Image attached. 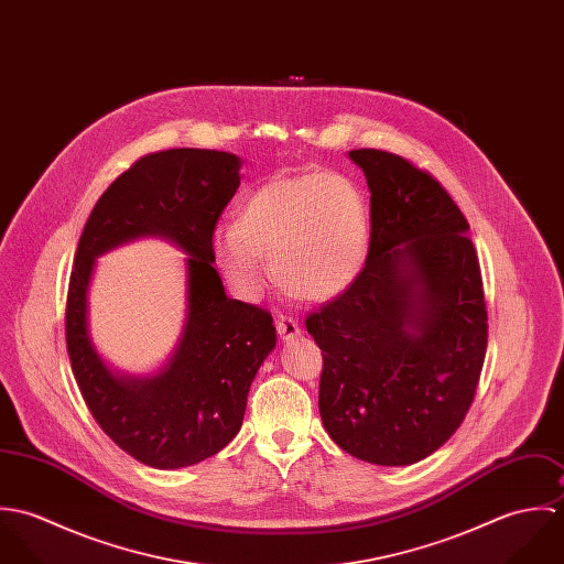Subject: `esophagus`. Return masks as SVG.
I'll use <instances>...</instances> for the list:
<instances>
[{"label": "esophagus", "mask_w": 564, "mask_h": 564, "mask_svg": "<svg viewBox=\"0 0 564 564\" xmlns=\"http://www.w3.org/2000/svg\"><path fill=\"white\" fill-rule=\"evenodd\" d=\"M275 327H278V336H280L282 340H293L295 336L302 334L300 325H297L295 319H291V317H278Z\"/></svg>", "instance_id": "1"}]
</instances>
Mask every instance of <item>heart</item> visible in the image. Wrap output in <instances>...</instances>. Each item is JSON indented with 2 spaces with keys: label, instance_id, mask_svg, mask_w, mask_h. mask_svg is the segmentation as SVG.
<instances>
[{
  "label": "heart",
  "instance_id": "obj_1",
  "mask_svg": "<svg viewBox=\"0 0 564 564\" xmlns=\"http://www.w3.org/2000/svg\"><path fill=\"white\" fill-rule=\"evenodd\" d=\"M213 251L245 297H256L267 284V258L286 291L308 302H329L365 267L367 202L343 175H275L237 206L235 228L213 235Z\"/></svg>",
  "mask_w": 564,
  "mask_h": 564
}]
</instances>
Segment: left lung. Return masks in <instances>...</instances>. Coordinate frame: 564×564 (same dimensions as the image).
<instances>
[{
  "label": "left lung",
  "instance_id": "obj_1",
  "mask_svg": "<svg viewBox=\"0 0 564 564\" xmlns=\"http://www.w3.org/2000/svg\"><path fill=\"white\" fill-rule=\"evenodd\" d=\"M371 193L358 280L306 319L323 351L329 438L371 465L405 467L460 427L486 356L482 275L469 224L425 171L351 150Z\"/></svg>",
  "mask_w": 564,
  "mask_h": 564
}]
</instances>
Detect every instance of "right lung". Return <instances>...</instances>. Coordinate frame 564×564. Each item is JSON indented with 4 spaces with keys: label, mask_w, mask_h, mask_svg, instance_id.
Instances as JSON below:
<instances>
[{
    "label": "right lung",
    "mask_w": 564,
    "mask_h": 564,
    "mask_svg": "<svg viewBox=\"0 0 564 564\" xmlns=\"http://www.w3.org/2000/svg\"><path fill=\"white\" fill-rule=\"evenodd\" d=\"M241 159L215 150H166L134 162L97 199L76 251L67 297V351L99 427L132 458L182 469L221 452L241 430L249 387L275 347L267 311L230 300L213 267V232L241 184ZM156 236L187 253V313L161 370L130 377L96 351L87 289L96 258Z\"/></svg>",
    "instance_id": "1"
}]
</instances>
